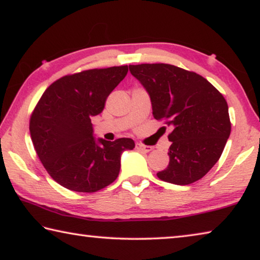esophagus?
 I'll return each instance as SVG.
<instances>
[{
    "mask_svg": "<svg viewBox=\"0 0 260 260\" xmlns=\"http://www.w3.org/2000/svg\"><path fill=\"white\" fill-rule=\"evenodd\" d=\"M137 148L139 150H142V152L148 153V152H150V150L153 149V147L152 146H146V145H143V143L139 142V143H137Z\"/></svg>",
    "mask_w": 260,
    "mask_h": 260,
    "instance_id": "obj_1",
    "label": "esophagus"
}]
</instances>
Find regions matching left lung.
Wrapping results in <instances>:
<instances>
[{"mask_svg":"<svg viewBox=\"0 0 260 260\" xmlns=\"http://www.w3.org/2000/svg\"><path fill=\"white\" fill-rule=\"evenodd\" d=\"M150 96L153 115L172 128L169 165L156 175L177 185L199 181L214 167L230 137L226 100L192 71L170 64L129 65Z\"/></svg>","mask_w":260,"mask_h":260,"instance_id":"1","label":"left lung"}]
</instances>
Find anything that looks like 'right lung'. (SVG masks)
Returning a JSON list of instances; mask_svg holds the SVG:
<instances>
[{"instance_id":"obj_1","label":"right lung","mask_w":260,"mask_h":260,"mask_svg":"<svg viewBox=\"0 0 260 260\" xmlns=\"http://www.w3.org/2000/svg\"><path fill=\"white\" fill-rule=\"evenodd\" d=\"M127 72L128 67L122 65L64 76L46 88L35 107L29 126L35 150L49 175L64 188L102 190L118 177L123 150L135 147L128 138L95 140L91 122Z\"/></svg>"}]
</instances>
